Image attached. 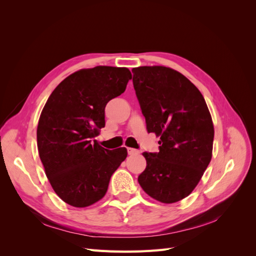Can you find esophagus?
I'll return each mask as SVG.
<instances>
[{"instance_id": "obj_1", "label": "esophagus", "mask_w": 256, "mask_h": 256, "mask_svg": "<svg viewBox=\"0 0 256 256\" xmlns=\"http://www.w3.org/2000/svg\"><path fill=\"white\" fill-rule=\"evenodd\" d=\"M127 152H128V154H136L138 152V150H136L134 148H131V147H128Z\"/></svg>"}]
</instances>
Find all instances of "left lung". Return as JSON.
<instances>
[{"label": "left lung", "mask_w": 256, "mask_h": 256, "mask_svg": "<svg viewBox=\"0 0 256 256\" xmlns=\"http://www.w3.org/2000/svg\"><path fill=\"white\" fill-rule=\"evenodd\" d=\"M134 88L148 132L160 136L159 152H143L142 189L161 203L187 198L212 160L214 124L200 92L164 66L132 69Z\"/></svg>", "instance_id": "1"}]
</instances>
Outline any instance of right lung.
Instances as JSON below:
<instances>
[{"label": "right lung", "instance_id": "add662e5", "mask_svg": "<svg viewBox=\"0 0 256 256\" xmlns=\"http://www.w3.org/2000/svg\"><path fill=\"white\" fill-rule=\"evenodd\" d=\"M132 78L128 68L96 66L68 76L52 92L37 127V147L56 194L74 207L102 200L112 174L127 157L95 138L106 125L104 108Z\"/></svg>", "mask_w": 256, "mask_h": 256}]
</instances>
